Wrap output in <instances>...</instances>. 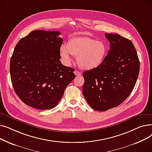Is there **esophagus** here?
<instances>
[{
	"label": "esophagus",
	"instance_id": "1",
	"mask_svg": "<svg viewBox=\"0 0 152 152\" xmlns=\"http://www.w3.org/2000/svg\"><path fill=\"white\" fill-rule=\"evenodd\" d=\"M74 73L75 74L76 76H80V75H81V72H79V71H76V70L74 71Z\"/></svg>",
	"mask_w": 152,
	"mask_h": 152
}]
</instances>
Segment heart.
I'll list each match as a JSON object with an SVG mask.
<instances>
[{"label": "heart", "mask_w": 152, "mask_h": 152, "mask_svg": "<svg viewBox=\"0 0 152 152\" xmlns=\"http://www.w3.org/2000/svg\"><path fill=\"white\" fill-rule=\"evenodd\" d=\"M108 47L102 41L88 37H76L70 39L66 45L60 49L62 61L69 65L73 60L71 55L76 56L78 65L82 69L91 70L97 68L104 61Z\"/></svg>", "instance_id": "obj_1"}]
</instances>
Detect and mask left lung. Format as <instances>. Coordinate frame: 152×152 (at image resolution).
Here are the masks:
<instances>
[{"label":"left lung","instance_id":"1","mask_svg":"<svg viewBox=\"0 0 152 152\" xmlns=\"http://www.w3.org/2000/svg\"><path fill=\"white\" fill-rule=\"evenodd\" d=\"M110 50L100 66L83 73V92L94 110L103 111L122 103L131 93L140 62L132 42L116 34H105Z\"/></svg>","mask_w":152,"mask_h":152}]
</instances>
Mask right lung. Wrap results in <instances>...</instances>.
Returning <instances> with one entry per match:
<instances>
[{"instance_id": "1", "label": "right lung", "mask_w": 152, "mask_h": 152, "mask_svg": "<svg viewBox=\"0 0 152 152\" xmlns=\"http://www.w3.org/2000/svg\"><path fill=\"white\" fill-rule=\"evenodd\" d=\"M59 31L35 30L21 39L10 59V72L15 93L26 105L50 110L58 103L73 80L74 69L61 64Z\"/></svg>"}]
</instances>
